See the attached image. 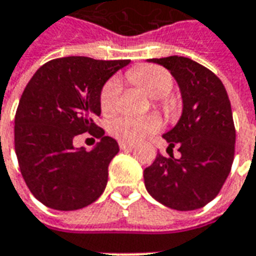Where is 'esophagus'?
Here are the masks:
<instances>
[{"label":"esophagus","instance_id":"esophagus-1","mask_svg":"<svg viewBox=\"0 0 256 256\" xmlns=\"http://www.w3.org/2000/svg\"><path fill=\"white\" fill-rule=\"evenodd\" d=\"M118 146H120L121 150H124V151H130L135 148V144H134V143H128V142H120V143H118Z\"/></svg>","mask_w":256,"mask_h":256}]
</instances>
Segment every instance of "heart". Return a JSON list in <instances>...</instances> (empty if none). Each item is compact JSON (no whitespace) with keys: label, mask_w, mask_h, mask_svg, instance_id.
Returning a JSON list of instances; mask_svg holds the SVG:
<instances>
[{"label":"heart","mask_w":256,"mask_h":256,"mask_svg":"<svg viewBox=\"0 0 256 256\" xmlns=\"http://www.w3.org/2000/svg\"><path fill=\"white\" fill-rule=\"evenodd\" d=\"M126 79L136 87L142 88L152 98H161L170 92L173 78L165 68L158 65H139L126 72ZM120 87L118 82L110 79L106 82L100 94V106L104 114H112L117 109ZM165 109L173 110L174 105L169 100H164ZM161 126V120L150 116H118L109 124L112 135L122 142H138L144 136L156 132Z\"/></svg>","instance_id":"b5f03b06"}]
</instances>
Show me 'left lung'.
<instances>
[{
  "instance_id": "8db88e82",
  "label": "left lung",
  "mask_w": 256,
  "mask_h": 256,
  "mask_svg": "<svg viewBox=\"0 0 256 256\" xmlns=\"http://www.w3.org/2000/svg\"><path fill=\"white\" fill-rule=\"evenodd\" d=\"M148 61L170 70L182 91V117L164 134L168 148L177 146L182 156L160 152L144 169V186L165 206L196 210L217 196L232 168L236 130L230 100L218 76L194 60L170 56Z\"/></svg>"
}]
</instances>
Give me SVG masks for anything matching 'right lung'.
Masks as SVG:
<instances>
[{"mask_svg": "<svg viewBox=\"0 0 256 256\" xmlns=\"http://www.w3.org/2000/svg\"><path fill=\"white\" fill-rule=\"evenodd\" d=\"M128 64L62 57L42 65L26 86L14 116V151L24 182L44 206L78 210L105 191L108 168L120 148L94 120L104 84ZM86 132L100 143L76 150L74 138Z\"/></svg>", "mask_w": 256, "mask_h": 256, "instance_id": "obj_1", "label": "right lung"}]
</instances>
